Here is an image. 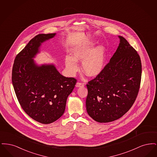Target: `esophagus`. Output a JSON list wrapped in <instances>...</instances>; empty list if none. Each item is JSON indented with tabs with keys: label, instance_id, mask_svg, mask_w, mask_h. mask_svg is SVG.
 I'll list each match as a JSON object with an SVG mask.
<instances>
[{
	"label": "esophagus",
	"instance_id": "34e87169",
	"mask_svg": "<svg viewBox=\"0 0 157 157\" xmlns=\"http://www.w3.org/2000/svg\"><path fill=\"white\" fill-rule=\"evenodd\" d=\"M84 86V83H82V82H78L76 84V87H81V86Z\"/></svg>",
	"mask_w": 157,
	"mask_h": 157
}]
</instances>
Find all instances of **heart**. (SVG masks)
I'll return each mask as SVG.
<instances>
[{
  "label": "heart",
  "mask_w": 157,
  "mask_h": 157,
  "mask_svg": "<svg viewBox=\"0 0 157 157\" xmlns=\"http://www.w3.org/2000/svg\"><path fill=\"white\" fill-rule=\"evenodd\" d=\"M92 42L76 45L71 51L72 56L65 58L66 67L71 74H75L79 69L78 61H83L82 69L85 75L95 77L103 70L106 60V51L102 46L95 49Z\"/></svg>",
  "instance_id": "b5f03b06"
}]
</instances>
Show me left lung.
<instances>
[{
	"label": "left lung",
	"instance_id": "obj_1",
	"mask_svg": "<svg viewBox=\"0 0 157 157\" xmlns=\"http://www.w3.org/2000/svg\"><path fill=\"white\" fill-rule=\"evenodd\" d=\"M120 43L102 72L86 85V111L101 123L118 120L132 107L140 88L142 65L140 55L127 40Z\"/></svg>",
	"mask_w": 157,
	"mask_h": 157
}]
</instances>
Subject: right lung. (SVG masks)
Listing matches in <instances>:
<instances>
[{
  "mask_svg": "<svg viewBox=\"0 0 157 157\" xmlns=\"http://www.w3.org/2000/svg\"><path fill=\"white\" fill-rule=\"evenodd\" d=\"M55 35L39 34L32 39L16 55L12 68V84L22 108L44 124L52 123L63 114L67 97L77 81L60 74L53 65L37 66L32 59L41 44Z\"/></svg>",
  "mask_w": 157,
  "mask_h": 157,
  "instance_id": "right-lung-1",
  "label": "right lung"
}]
</instances>
